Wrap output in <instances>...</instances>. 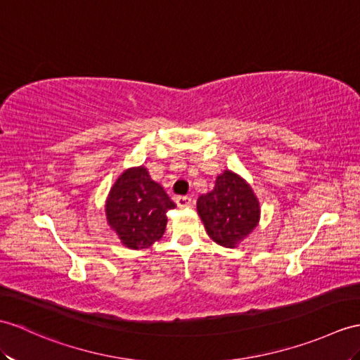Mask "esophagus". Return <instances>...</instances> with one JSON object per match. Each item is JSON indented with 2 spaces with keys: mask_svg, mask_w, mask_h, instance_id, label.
Masks as SVG:
<instances>
[{
  "mask_svg": "<svg viewBox=\"0 0 360 360\" xmlns=\"http://www.w3.org/2000/svg\"><path fill=\"white\" fill-rule=\"evenodd\" d=\"M174 200H176L178 207H188L191 204V198L190 196H178Z\"/></svg>",
  "mask_w": 360,
  "mask_h": 360,
  "instance_id": "34e87169",
  "label": "esophagus"
}]
</instances>
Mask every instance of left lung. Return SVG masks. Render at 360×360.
<instances>
[{"instance_id": "obj_1", "label": "left lung", "mask_w": 360, "mask_h": 360, "mask_svg": "<svg viewBox=\"0 0 360 360\" xmlns=\"http://www.w3.org/2000/svg\"><path fill=\"white\" fill-rule=\"evenodd\" d=\"M198 213L216 244L235 248L252 233L261 218L253 188L230 170L216 178L214 188L198 198Z\"/></svg>"}]
</instances>
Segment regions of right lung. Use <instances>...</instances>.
I'll return each instance as SVG.
<instances>
[{
	"label": "right lung",
	"mask_w": 360,
	"mask_h": 360,
	"mask_svg": "<svg viewBox=\"0 0 360 360\" xmlns=\"http://www.w3.org/2000/svg\"><path fill=\"white\" fill-rule=\"evenodd\" d=\"M174 207L164 188L141 165L127 169L116 179L105 200V216L122 244L139 250L162 238L165 213Z\"/></svg>",
	"instance_id": "add662e5"
}]
</instances>
